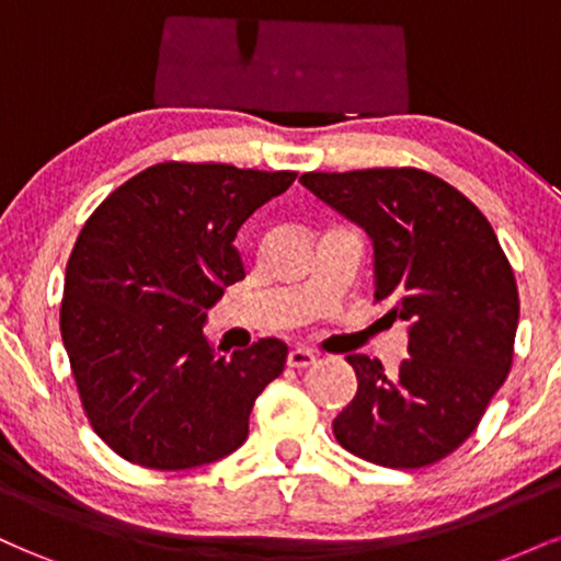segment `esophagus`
Listing matches in <instances>:
<instances>
[{
  "instance_id": "1",
  "label": "esophagus",
  "mask_w": 561,
  "mask_h": 561,
  "mask_svg": "<svg viewBox=\"0 0 561 561\" xmlns=\"http://www.w3.org/2000/svg\"><path fill=\"white\" fill-rule=\"evenodd\" d=\"M317 364V356H313V351H306V347H295V351L287 353V366H293V369H306V366Z\"/></svg>"
}]
</instances>
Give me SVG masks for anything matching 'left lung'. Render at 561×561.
Listing matches in <instances>:
<instances>
[{
  "label": "left lung",
  "instance_id": "1",
  "mask_svg": "<svg viewBox=\"0 0 561 561\" xmlns=\"http://www.w3.org/2000/svg\"><path fill=\"white\" fill-rule=\"evenodd\" d=\"M300 182L375 244V300L409 324V358L385 375L347 356L358 390L332 422L345 450L416 469L478 430L512 369L519 295L499 237L472 199L420 169L302 173Z\"/></svg>",
  "mask_w": 561,
  "mask_h": 561
}]
</instances>
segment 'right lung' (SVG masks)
<instances>
[{
	"instance_id": "add662e5",
	"label": "right lung",
	"mask_w": 561,
	"mask_h": 561,
	"mask_svg": "<svg viewBox=\"0 0 561 561\" xmlns=\"http://www.w3.org/2000/svg\"><path fill=\"white\" fill-rule=\"evenodd\" d=\"M295 176L169 160L121 184L83 224L60 334L89 424L131 465L203 467L248 437L287 345L263 337L218 356L205 311L244 279L237 231Z\"/></svg>"
}]
</instances>
